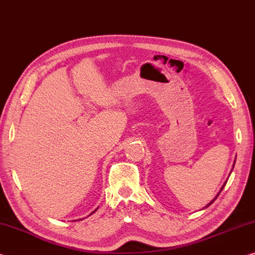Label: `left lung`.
<instances>
[{
    "label": "left lung",
    "instance_id": "8db88e82",
    "mask_svg": "<svg viewBox=\"0 0 255 255\" xmlns=\"http://www.w3.org/2000/svg\"><path fill=\"white\" fill-rule=\"evenodd\" d=\"M234 164H235V163H234ZM233 167H234V166H233ZM225 184H226V182H225V183H224V184H223V187H222V189H221V191H219V192H218V195H217V196H216V197H215V198H214V199H213V200H211V201H210V202H209V204H208V205H207V206H206V207H208V206H210V205H211V204H213V202H214V201H215V200H216V199H217V197H218V196H219V193H221V192H222V190H223V189H224V187H225Z\"/></svg>",
    "mask_w": 255,
    "mask_h": 255
}]
</instances>
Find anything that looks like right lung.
I'll return each mask as SVG.
<instances>
[{
	"mask_svg": "<svg viewBox=\"0 0 255 255\" xmlns=\"http://www.w3.org/2000/svg\"><path fill=\"white\" fill-rule=\"evenodd\" d=\"M97 209H98V208H97ZM97 209H96V210H94V211H97ZM94 211H93V213H94ZM93 213H92V214H93Z\"/></svg>",
	"mask_w": 255,
	"mask_h": 255,
	"instance_id": "right-lung-1",
	"label": "right lung"
}]
</instances>
